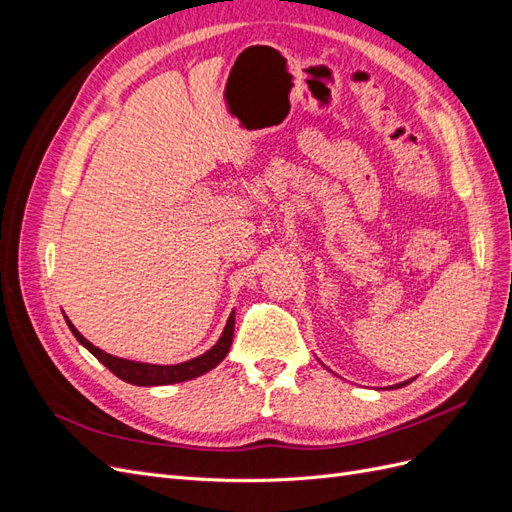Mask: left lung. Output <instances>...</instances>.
<instances>
[{"label":"left lung","instance_id":"8db88e82","mask_svg":"<svg viewBox=\"0 0 512 512\" xmlns=\"http://www.w3.org/2000/svg\"><path fill=\"white\" fill-rule=\"evenodd\" d=\"M408 382H410V380H408ZM408 382H401V384H395V389H397V386H406Z\"/></svg>","mask_w":512,"mask_h":512}]
</instances>
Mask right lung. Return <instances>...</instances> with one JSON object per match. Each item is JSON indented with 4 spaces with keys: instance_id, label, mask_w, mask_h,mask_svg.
I'll list each match as a JSON object with an SVG mask.
<instances>
[{
    "instance_id": "right-lung-1",
    "label": "right lung",
    "mask_w": 512,
    "mask_h": 512,
    "mask_svg": "<svg viewBox=\"0 0 512 512\" xmlns=\"http://www.w3.org/2000/svg\"><path fill=\"white\" fill-rule=\"evenodd\" d=\"M70 331L74 333V337L96 356V359L113 371L117 378H121L123 382H130L136 386H162V384H175V382H185L192 380L196 376H203L205 371L213 369L218 363H222L224 356L230 350L232 344V333H235V314H230L226 329L222 333V337L218 339L211 350H207L205 354L196 356L192 361H185L179 365H149V363H136V361H126V359H117L113 354H106L104 350L96 348L91 342L74 329V324L66 318Z\"/></svg>"
}]
</instances>
